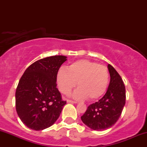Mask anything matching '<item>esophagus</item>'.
I'll use <instances>...</instances> for the list:
<instances>
[{
  "mask_svg": "<svg viewBox=\"0 0 147 147\" xmlns=\"http://www.w3.org/2000/svg\"><path fill=\"white\" fill-rule=\"evenodd\" d=\"M67 102H68V103H72V104H77V101H72V100H70V99H67Z\"/></svg>",
  "mask_w": 147,
  "mask_h": 147,
  "instance_id": "1",
  "label": "esophagus"
}]
</instances>
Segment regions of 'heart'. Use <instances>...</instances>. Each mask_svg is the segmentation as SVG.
<instances>
[{"label": "heart", "instance_id": "obj_1", "mask_svg": "<svg viewBox=\"0 0 147 147\" xmlns=\"http://www.w3.org/2000/svg\"><path fill=\"white\" fill-rule=\"evenodd\" d=\"M57 82L62 93L68 95L76 86L79 88L74 97L94 100L104 95L109 82V72L106 67L86 59L77 61L68 68H61L57 72Z\"/></svg>", "mask_w": 147, "mask_h": 147}]
</instances>
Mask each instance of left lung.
<instances>
[{
	"instance_id": "left-lung-1",
	"label": "left lung",
	"mask_w": 147,
	"mask_h": 147,
	"mask_svg": "<svg viewBox=\"0 0 147 147\" xmlns=\"http://www.w3.org/2000/svg\"><path fill=\"white\" fill-rule=\"evenodd\" d=\"M111 80L104 97L90 104L81 117L88 127L95 131L109 129L118 120L126 102V89L120 75L112 65H108Z\"/></svg>"
}]
</instances>
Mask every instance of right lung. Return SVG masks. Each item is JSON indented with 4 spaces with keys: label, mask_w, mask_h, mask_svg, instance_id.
<instances>
[{
    "label": "right lung",
    "mask_w": 147,
    "mask_h": 147,
    "mask_svg": "<svg viewBox=\"0 0 147 147\" xmlns=\"http://www.w3.org/2000/svg\"><path fill=\"white\" fill-rule=\"evenodd\" d=\"M67 57L56 55L41 59L25 70L16 90V110L22 122L40 131L57 120L66 104L57 88V75Z\"/></svg>",
    "instance_id": "add662e5"
}]
</instances>
